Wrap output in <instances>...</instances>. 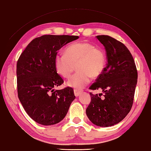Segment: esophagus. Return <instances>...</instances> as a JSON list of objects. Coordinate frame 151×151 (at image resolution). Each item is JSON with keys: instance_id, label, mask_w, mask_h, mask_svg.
Masks as SVG:
<instances>
[{"instance_id": "esophagus-1", "label": "esophagus", "mask_w": 151, "mask_h": 151, "mask_svg": "<svg viewBox=\"0 0 151 151\" xmlns=\"http://www.w3.org/2000/svg\"><path fill=\"white\" fill-rule=\"evenodd\" d=\"M73 92H74V95H75L76 97H78V96H80L81 94V91H80V90H73Z\"/></svg>"}]
</instances>
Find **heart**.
Wrapping results in <instances>:
<instances>
[{
	"label": "heart",
	"mask_w": 151,
	"mask_h": 151,
	"mask_svg": "<svg viewBox=\"0 0 151 151\" xmlns=\"http://www.w3.org/2000/svg\"><path fill=\"white\" fill-rule=\"evenodd\" d=\"M106 63L102 49L88 42L71 44L66 47L65 53L57 54L55 58L57 72L64 78L70 77L76 65L78 71L67 81V85L76 90L84 88L91 77H99L104 70Z\"/></svg>",
	"instance_id": "heart-1"
}]
</instances>
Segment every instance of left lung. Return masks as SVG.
Masks as SVG:
<instances>
[{
  "label": "left lung",
  "instance_id": "obj_1",
  "mask_svg": "<svg viewBox=\"0 0 151 151\" xmlns=\"http://www.w3.org/2000/svg\"><path fill=\"white\" fill-rule=\"evenodd\" d=\"M104 46L107 63L104 70L90 90H102L104 93L90 92L91 102L86 114L93 124L108 127L118 124L131 110L138 73L132 54L124 44L108 35L96 36Z\"/></svg>",
  "mask_w": 151,
  "mask_h": 151
}]
</instances>
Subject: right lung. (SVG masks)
Returning <instances> with one entry per match:
<instances>
[{
    "mask_svg": "<svg viewBox=\"0 0 151 151\" xmlns=\"http://www.w3.org/2000/svg\"><path fill=\"white\" fill-rule=\"evenodd\" d=\"M75 35H45L32 40L17 63V93L24 110L36 122L53 125L62 120L75 99L73 89L54 90L63 80L57 73L55 58Z\"/></svg>",
    "mask_w": 151,
    "mask_h": 151,
    "instance_id": "right-lung-1",
    "label": "right lung"
}]
</instances>
